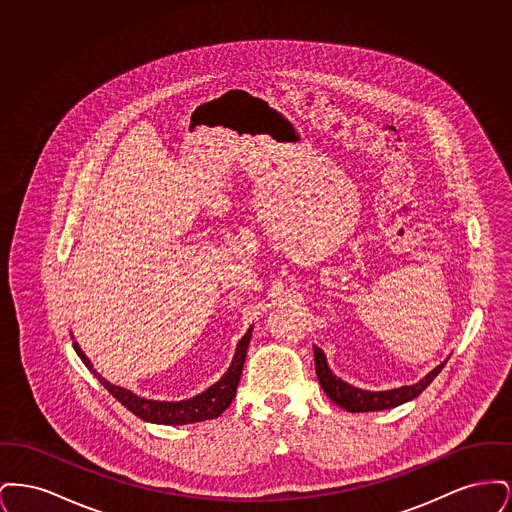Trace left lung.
Masks as SVG:
<instances>
[{
  "label": "left lung",
  "mask_w": 512,
  "mask_h": 512,
  "mask_svg": "<svg viewBox=\"0 0 512 512\" xmlns=\"http://www.w3.org/2000/svg\"><path fill=\"white\" fill-rule=\"evenodd\" d=\"M445 363L447 361L436 366L430 374H426V378H422L414 386H403V388L388 391H365L353 388L347 382L340 380L338 376H334L332 370L326 365V357H324L322 349L315 347V368H317V378L322 390L326 391V395L338 407L349 411V413L384 411V409H393V407H399V405L411 401L432 384V380L438 376Z\"/></svg>",
  "instance_id": "obj_1"
}]
</instances>
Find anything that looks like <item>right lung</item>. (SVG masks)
<instances>
[{"instance_id": "right-lung-1", "label": "right lung", "mask_w": 512, "mask_h": 512, "mask_svg": "<svg viewBox=\"0 0 512 512\" xmlns=\"http://www.w3.org/2000/svg\"><path fill=\"white\" fill-rule=\"evenodd\" d=\"M251 330L253 328H249L245 332L244 338L238 343L234 361H232L228 372L220 378L219 382L215 386H211L209 390L195 395L192 399L178 401V403L149 401V399L134 395L132 391L113 386L105 378H101L98 372L92 368L88 357L78 347V343H74V351L78 353L82 363L94 372V376L101 382V386H105V390L109 391L117 401H121L130 413L140 416L142 420H147V422H155V424H172V426H176V424H195V422H205V420L219 418L220 414L228 409L232 399L236 397L238 382H240V376H242V370H244L247 345L251 340Z\"/></svg>"}]
</instances>
